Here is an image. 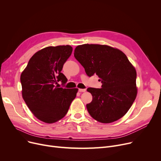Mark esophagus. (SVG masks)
Wrapping results in <instances>:
<instances>
[{"label": "esophagus", "mask_w": 161, "mask_h": 161, "mask_svg": "<svg viewBox=\"0 0 161 161\" xmlns=\"http://www.w3.org/2000/svg\"><path fill=\"white\" fill-rule=\"evenodd\" d=\"M86 89H79V92H86Z\"/></svg>", "instance_id": "1"}]
</instances>
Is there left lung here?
Returning <instances> with one entry per match:
<instances>
[{"mask_svg":"<svg viewBox=\"0 0 161 161\" xmlns=\"http://www.w3.org/2000/svg\"><path fill=\"white\" fill-rule=\"evenodd\" d=\"M74 55L88 76L97 74L103 83L100 89H87L92 96L86 105L90 115L103 123L119 119L137 95L136 71L127 57L110 46L87 44L78 46Z\"/></svg>","mask_w":161,"mask_h":161,"instance_id":"8db88e82","label":"left lung"}]
</instances>
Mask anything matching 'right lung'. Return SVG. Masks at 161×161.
<instances>
[{"label": "right lung", "mask_w": 161, "mask_h": 161, "mask_svg": "<svg viewBox=\"0 0 161 161\" xmlns=\"http://www.w3.org/2000/svg\"><path fill=\"white\" fill-rule=\"evenodd\" d=\"M72 52L69 45L45 47L34 54L21 74L23 98L34 115L44 123L61 119L76 97L78 89L56 86L67 81L61 70Z\"/></svg>", "instance_id": "1"}]
</instances>
